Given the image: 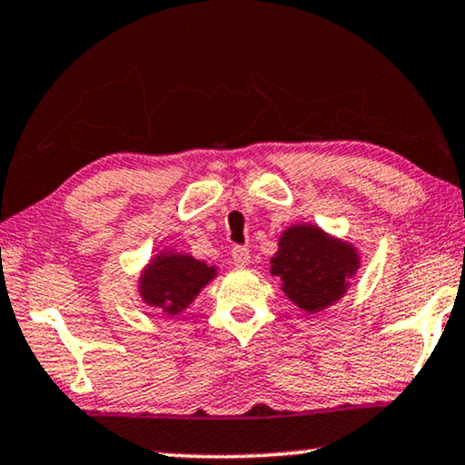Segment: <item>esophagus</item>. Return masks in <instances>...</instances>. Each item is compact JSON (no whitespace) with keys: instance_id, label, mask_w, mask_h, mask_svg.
Wrapping results in <instances>:
<instances>
[{"instance_id":"obj_1","label":"esophagus","mask_w":465,"mask_h":465,"mask_svg":"<svg viewBox=\"0 0 465 465\" xmlns=\"http://www.w3.org/2000/svg\"><path fill=\"white\" fill-rule=\"evenodd\" d=\"M232 261L235 267H246L251 262V251L244 246H235L232 251Z\"/></svg>"}]
</instances>
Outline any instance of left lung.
<instances>
[{
  "label": "left lung",
  "mask_w": 465,
  "mask_h": 465,
  "mask_svg": "<svg viewBox=\"0 0 465 465\" xmlns=\"http://www.w3.org/2000/svg\"><path fill=\"white\" fill-rule=\"evenodd\" d=\"M277 246L272 275L282 282L288 299L307 313L341 301L359 269L357 248L317 225L288 227Z\"/></svg>",
  "instance_id": "8db88e82"
}]
</instances>
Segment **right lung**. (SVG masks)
<instances>
[{"label":"right lung","instance_id":"obj_1","mask_svg":"<svg viewBox=\"0 0 465 465\" xmlns=\"http://www.w3.org/2000/svg\"><path fill=\"white\" fill-rule=\"evenodd\" d=\"M217 269L190 254L163 251L148 262L140 277V296L145 304L177 315L192 304L206 283L214 280Z\"/></svg>","mask_w":465,"mask_h":465}]
</instances>
